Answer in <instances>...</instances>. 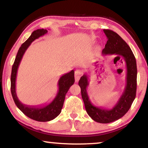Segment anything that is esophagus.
Wrapping results in <instances>:
<instances>
[{"instance_id":"esophagus-1","label":"esophagus","mask_w":148,"mask_h":148,"mask_svg":"<svg viewBox=\"0 0 148 148\" xmlns=\"http://www.w3.org/2000/svg\"><path fill=\"white\" fill-rule=\"evenodd\" d=\"M82 71H80V70H76V71H75V73H74L75 81H76V82H78V80L79 79L80 77L82 76Z\"/></svg>"}]
</instances>
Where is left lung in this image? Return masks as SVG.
I'll return each mask as SVG.
<instances>
[{
  "instance_id": "obj_1",
  "label": "left lung",
  "mask_w": 148,
  "mask_h": 148,
  "mask_svg": "<svg viewBox=\"0 0 148 148\" xmlns=\"http://www.w3.org/2000/svg\"><path fill=\"white\" fill-rule=\"evenodd\" d=\"M107 37V42L102 51V56L116 55L122 57L127 67L126 86L117 103L111 109L97 107L91 103L87 92L89 86V76L84 74L78 85L81 88L82 97L87 114L92 120L101 123H109L122 117L129 111L136 97L137 67L136 59L129 45L116 32L104 29Z\"/></svg>"
}]
</instances>
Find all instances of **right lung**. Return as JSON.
<instances>
[{
	"label": "right lung",
	"instance_id": "obj_1",
	"mask_svg": "<svg viewBox=\"0 0 148 148\" xmlns=\"http://www.w3.org/2000/svg\"><path fill=\"white\" fill-rule=\"evenodd\" d=\"M46 29H37L32 32L31 36L19 47L17 56L12 69L11 74V92L15 104L17 107L23 113L35 121L46 122L54 119L61 113L63 106L65 96L69 89L74 84V71L72 70L71 72L62 75L58 81V92L56 97L49 104L46 106H29L22 104L17 98L16 90V82L17 70L20 62L26 50L34 40L46 34Z\"/></svg>",
	"mask_w": 148,
	"mask_h": 148
}]
</instances>
